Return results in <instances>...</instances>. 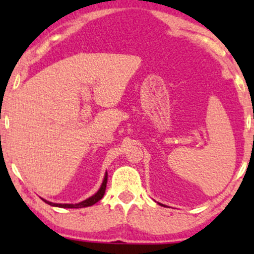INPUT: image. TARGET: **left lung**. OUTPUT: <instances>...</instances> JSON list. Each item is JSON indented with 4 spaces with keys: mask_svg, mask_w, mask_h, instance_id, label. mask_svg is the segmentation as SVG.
Listing matches in <instances>:
<instances>
[{
    "mask_svg": "<svg viewBox=\"0 0 254 254\" xmlns=\"http://www.w3.org/2000/svg\"><path fill=\"white\" fill-rule=\"evenodd\" d=\"M159 204H160V203H159ZM160 205H162V204H160Z\"/></svg>",
    "mask_w": 254,
    "mask_h": 254,
    "instance_id": "1",
    "label": "left lung"
}]
</instances>
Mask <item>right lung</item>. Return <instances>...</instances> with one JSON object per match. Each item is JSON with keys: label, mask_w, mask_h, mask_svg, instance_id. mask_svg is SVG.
<instances>
[{"label": "right lung", "mask_w": 254, "mask_h": 254, "mask_svg": "<svg viewBox=\"0 0 254 254\" xmlns=\"http://www.w3.org/2000/svg\"><path fill=\"white\" fill-rule=\"evenodd\" d=\"M106 184H107V172L106 174H105V178H104V182L101 184L100 189H99L98 192L95 194H93L92 197L87 198L86 200H82V202L77 203V204H58V203H52V202H49V200H45V199H42L44 200L45 203H48L49 205H52V206H57V208H68V209H78V208H86V206H90L93 205V204H95L99 200L101 199V198L104 197L105 194V190H106Z\"/></svg>", "instance_id": "add662e5"}]
</instances>
